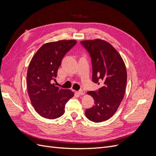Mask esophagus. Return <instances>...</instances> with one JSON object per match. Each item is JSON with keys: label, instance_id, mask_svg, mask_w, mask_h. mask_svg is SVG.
Instances as JSON below:
<instances>
[{"label": "esophagus", "instance_id": "1", "mask_svg": "<svg viewBox=\"0 0 156 156\" xmlns=\"http://www.w3.org/2000/svg\"><path fill=\"white\" fill-rule=\"evenodd\" d=\"M84 93H85V92H84V91L83 90H79V91L77 92V94H79V95H80V96L84 95Z\"/></svg>", "mask_w": 156, "mask_h": 156}]
</instances>
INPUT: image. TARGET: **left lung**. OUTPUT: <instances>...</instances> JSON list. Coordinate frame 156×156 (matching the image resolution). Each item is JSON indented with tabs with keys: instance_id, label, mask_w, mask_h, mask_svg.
<instances>
[{
	"instance_id": "1",
	"label": "left lung",
	"mask_w": 156,
	"mask_h": 156,
	"mask_svg": "<svg viewBox=\"0 0 156 156\" xmlns=\"http://www.w3.org/2000/svg\"><path fill=\"white\" fill-rule=\"evenodd\" d=\"M92 63V81L102 87L96 92L88 91L94 100L92 107L85 111L87 119L94 122L109 119L116 112L125 94L127 83L126 65L119 52L106 41L83 40Z\"/></svg>"
}]
</instances>
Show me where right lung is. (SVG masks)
<instances>
[{"label":"right lung","instance_id":"1","mask_svg":"<svg viewBox=\"0 0 156 156\" xmlns=\"http://www.w3.org/2000/svg\"><path fill=\"white\" fill-rule=\"evenodd\" d=\"M76 43L75 40L46 43L30 60L27 75L28 94L35 111L45 119L62 116L66 103L74 96L71 90L59 88L51 81L57 76L62 58Z\"/></svg>","mask_w":156,"mask_h":156}]
</instances>
